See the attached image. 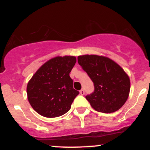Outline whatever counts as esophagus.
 <instances>
[{
  "mask_svg": "<svg viewBox=\"0 0 150 150\" xmlns=\"http://www.w3.org/2000/svg\"><path fill=\"white\" fill-rule=\"evenodd\" d=\"M80 94H81V95H84V94H85V90H84L83 89H81V90L80 91Z\"/></svg>",
  "mask_w": 150,
  "mask_h": 150,
  "instance_id": "obj_1",
  "label": "esophagus"
}]
</instances>
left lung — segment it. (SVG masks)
<instances>
[{
	"label": "left lung",
	"instance_id": "1",
	"mask_svg": "<svg viewBox=\"0 0 150 150\" xmlns=\"http://www.w3.org/2000/svg\"><path fill=\"white\" fill-rule=\"evenodd\" d=\"M77 61L94 83V92L85 97L92 108L104 113L120 109L130 89V78L123 68L110 58L97 55L79 56Z\"/></svg>",
	"mask_w": 150,
	"mask_h": 150
}]
</instances>
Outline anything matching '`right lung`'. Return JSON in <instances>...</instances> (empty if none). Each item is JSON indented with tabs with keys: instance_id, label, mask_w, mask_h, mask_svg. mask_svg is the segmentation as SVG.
<instances>
[{
	"instance_id": "1",
	"label": "right lung",
	"mask_w": 150,
	"mask_h": 150,
	"mask_svg": "<svg viewBox=\"0 0 150 150\" xmlns=\"http://www.w3.org/2000/svg\"><path fill=\"white\" fill-rule=\"evenodd\" d=\"M76 63L75 56H57L42 65L29 81L27 98L39 114L55 118L65 114L79 94L73 88L70 73Z\"/></svg>"
}]
</instances>
